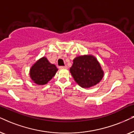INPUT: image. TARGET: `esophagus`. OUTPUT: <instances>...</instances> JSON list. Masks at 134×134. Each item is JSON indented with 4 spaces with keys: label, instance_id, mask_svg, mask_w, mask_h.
<instances>
[{
    "label": "esophagus",
    "instance_id": "1",
    "mask_svg": "<svg viewBox=\"0 0 134 134\" xmlns=\"http://www.w3.org/2000/svg\"><path fill=\"white\" fill-rule=\"evenodd\" d=\"M59 68H60V69H67V65L60 66V67H59Z\"/></svg>",
    "mask_w": 134,
    "mask_h": 134
}]
</instances>
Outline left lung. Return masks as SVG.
Returning <instances> with one entry per match:
<instances>
[{
    "label": "left lung",
    "mask_w": 134,
    "mask_h": 134,
    "mask_svg": "<svg viewBox=\"0 0 134 134\" xmlns=\"http://www.w3.org/2000/svg\"><path fill=\"white\" fill-rule=\"evenodd\" d=\"M70 72L75 81L82 88H90L98 83L104 73L95 57L85 55L75 57Z\"/></svg>",
    "instance_id": "8db88e82"
}]
</instances>
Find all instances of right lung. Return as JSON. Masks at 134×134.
Returning <instances> with one entry per match:
<instances>
[{"label": "right lung", "instance_id": "right-lung-1", "mask_svg": "<svg viewBox=\"0 0 134 134\" xmlns=\"http://www.w3.org/2000/svg\"><path fill=\"white\" fill-rule=\"evenodd\" d=\"M57 70L54 64H51L46 57H43L32 66L30 75L35 83L43 85L52 79Z\"/></svg>", "mask_w": 134, "mask_h": 134}]
</instances>
